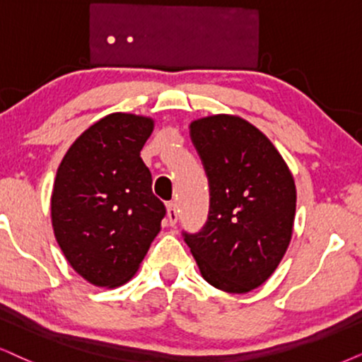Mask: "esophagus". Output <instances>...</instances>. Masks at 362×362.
I'll return each mask as SVG.
<instances>
[{"label":"esophagus","mask_w":362,"mask_h":362,"mask_svg":"<svg viewBox=\"0 0 362 362\" xmlns=\"http://www.w3.org/2000/svg\"><path fill=\"white\" fill-rule=\"evenodd\" d=\"M167 218H168V223H170V226H175L178 221V210H177V205L173 202L167 205Z\"/></svg>","instance_id":"esophagus-1"}]
</instances>
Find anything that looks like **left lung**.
<instances>
[{"instance_id":"8db88e82","label":"left lung","mask_w":362,"mask_h":362,"mask_svg":"<svg viewBox=\"0 0 362 362\" xmlns=\"http://www.w3.org/2000/svg\"><path fill=\"white\" fill-rule=\"evenodd\" d=\"M190 136L209 177L210 210L185 242L210 286L245 294L272 276L291 244L294 177L272 141L240 117L199 118Z\"/></svg>"}]
</instances>
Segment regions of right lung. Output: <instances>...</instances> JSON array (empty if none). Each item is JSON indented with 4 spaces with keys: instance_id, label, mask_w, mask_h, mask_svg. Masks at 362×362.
I'll return each instance as SVG.
<instances>
[{
    "instance_id": "obj_1",
    "label": "right lung",
    "mask_w": 362,
    "mask_h": 362,
    "mask_svg": "<svg viewBox=\"0 0 362 362\" xmlns=\"http://www.w3.org/2000/svg\"><path fill=\"white\" fill-rule=\"evenodd\" d=\"M150 117L110 113L73 141L52 192V226L68 264L97 287L123 286L160 232L165 205L140 150Z\"/></svg>"
}]
</instances>
